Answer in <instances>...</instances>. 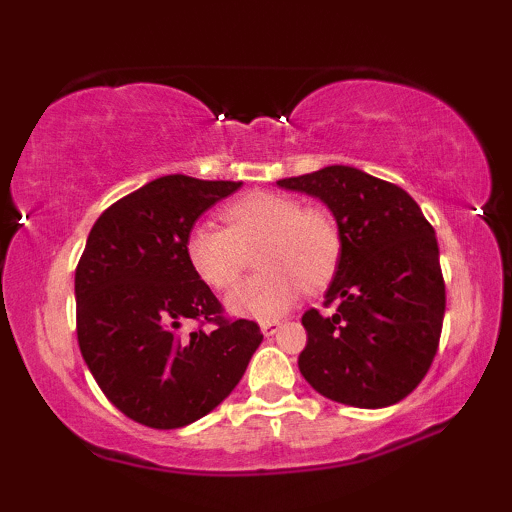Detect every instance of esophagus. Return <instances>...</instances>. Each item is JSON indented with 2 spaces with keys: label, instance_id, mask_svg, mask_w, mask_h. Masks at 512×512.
Segmentation results:
<instances>
[{
  "label": "esophagus",
  "instance_id": "esophagus-1",
  "mask_svg": "<svg viewBox=\"0 0 512 512\" xmlns=\"http://www.w3.org/2000/svg\"><path fill=\"white\" fill-rule=\"evenodd\" d=\"M279 326H282V324H279V321H263L261 331H263L265 338H270V335H275L279 331Z\"/></svg>",
  "mask_w": 512,
  "mask_h": 512
}]
</instances>
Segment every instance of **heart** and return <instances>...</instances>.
Masks as SVG:
<instances>
[{"mask_svg": "<svg viewBox=\"0 0 512 512\" xmlns=\"http://www.w3.org/2000/svg\"><path fill=\"white\" fill-rule=\"evenodd\" d=\"M223 230L198 223L188 230L184 254L193 275L209 289L226 291L240 277L244 256L258 242L261 275L242 282L226 298L237 317L277 319L296 303L303 284L324 286L340 263L342 237L326 209L300 207L272 191L242 195L219 212Z\"/></svg>", "mask_w": 512, "mask_h": 512, "instance_id": "1", "label": "heart"}]
</instances>
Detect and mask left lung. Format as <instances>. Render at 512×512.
<instances>
[{
	"mask_svg": "<svg viewBox=\"0 0 512 512\" xmlns=\"http://www.w3.org/2000/svg\"><path fill=\"white\" fill-rule=\"evenodd\" d=\"M331 209L342 251L326 305L303 314L298 368L312 389L354 408L403 401L431 368L445 317L438 240L403 188L349 165L279 179Z\"/></svg>",
	"mask_w": 512,
	"mask_h": 512,
	"instance_id": "8db88e82",
	"label": "left lung"
}]
</instances>
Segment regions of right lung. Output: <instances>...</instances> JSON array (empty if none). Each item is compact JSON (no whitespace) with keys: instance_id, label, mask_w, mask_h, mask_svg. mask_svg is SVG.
Returning <instances> with one entry per match:
<instances>
[{"instance_id":"obj_1","label":"right lung","mask_w":512,"mask_h":512,"mask_svg":"<svg viewBox=\"0 0 512 512\" xmlns=\"http://www.w3.org/2000/svg\"><path fill=\"white\" fill-rule=\"evenodd\" d=\"M240 186L186 174L153 179L102 212L76 265L83 361L104 396L151 429L212 412L263 340L256 321L223 317L184 254L195 221ZM191 320L213 328L184 332Z\"/></svg>"}]
</instances>
